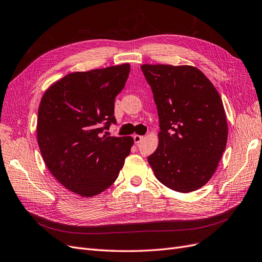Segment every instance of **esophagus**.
Returning <instances> with one entry per match:
<instances>
[{
  "label": "esophagus",
  "mask_w": 262,
  "mask_h": 262,
  "mask_svg": "<svg viewBox=\"0 0 262 262\" xmlns=\"http://www.w3.org/2000/svg\"><path fill=\"white\" fill-rule=\"evenodd\" d=\"M143 136H140V135H134V141L135 143H139L142 140Z\"/></svg>",
  "instance_id": "34e87169"
}]
</instances>
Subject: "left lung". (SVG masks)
I'll return each mask as SVG.
<instances>
[{
  "mask_svg": "<svg viewBox=\"0 0 262 262\" xmlns=\"http://www.w3.org/2000/svg\"><path fill=\"white\" fill-rule=\"evenodd\" d=\"M158 108L159 145L148 157L159 182L180 192L201 188L215 173L226 147L222 99L195 66L143 64Z\"/></svg>",
  "mask_w": 262,
  "mask_h": 262,
  "instance_id": "1",
  "label": "left lung"
}]
</instances>
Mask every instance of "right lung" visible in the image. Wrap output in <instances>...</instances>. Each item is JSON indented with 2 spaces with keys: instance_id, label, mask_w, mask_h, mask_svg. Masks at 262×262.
<instances>
[{
  "instance_id": "right-lung-1",
  "label": "right lung",
  "mask_w": 262,
  "mask_h": 262,
  "mask_svg": "<svg viewBox=\"0 0 262 262\" xmlns=\"http://www.w3.org/2000/svg\"><path fill=\"white\" fill-rule=\"evenodd\" d=\"M128 63L74 72L53 82L42 96L37 139L49 171L81 197L104 191L116 181L130 154V136L102 135L115 124L114 100L128 78Z\"/></svg>"
}]
</instances>
